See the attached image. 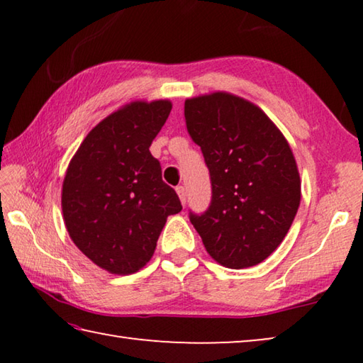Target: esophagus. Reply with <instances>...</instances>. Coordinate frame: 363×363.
<instances>
[{"instance_id":"1","label":"esophagus","mask_w":363,"mask_h":363,"mask_svg":"<svg viewBox=\"0 0 363 363\" xmlns=\"http://www.w3.org/2000/svg\"><path fill=\"white\" fill-rule=\"evenodd\" d=\"M176 192H177V195H179V200H181V203H182V205H186V200H187V192H186V187H182V186L176 187Z\"/></svg>"}]
</instances>
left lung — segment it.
<instances>
[{"instance_id":"left-lung-1","label":"left lung","mask_w":363,"mask_h":363,"mask_svg":"<svg viewBox=\"0 0 363 363\" xmlns=\"http://www.w3.org/2000/svg\"><path fill=\"white\" fill-rule=\"evenodd\" d=\"M184 115L213 186L208 211L190 214V223L220 266H256L284 242L298 213L301 177L291 147L264 110L225 91L189 97Z\"/></svg>"}]
</instances>
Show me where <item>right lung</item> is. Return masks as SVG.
Returning <instances> with one entry per match:
<instances>
[{
  "label": "right lung",
  "mask_w": 363,
  "mask_h": 363,
  "mask_svg": "<svg viewBox=\"0 0 363 363\" xmlns=\"http://www.w3.org/2000/svg\"><path fill=\"white\" fill-rule=\"evenodd\" d=\"M171 108L169 99L125 104L88 133L67 168L60 200L67 232L108 274L143 269L169 214L182 210L149 150Z\"/></svg>",
  "instance_id": "obj_1"
}]
</instances>
